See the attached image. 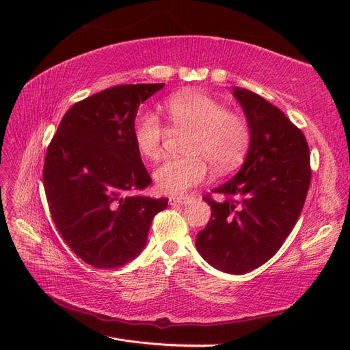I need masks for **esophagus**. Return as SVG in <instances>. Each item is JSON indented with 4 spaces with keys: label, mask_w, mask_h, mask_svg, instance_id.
Masks as SVG:
<instances>
[{
    "label": "esophagus",
    "mask_w": 350,
    "mask_h": 350,
    "mask_svg": "<svg viewBox=\"0 0 350 350\" xmlns=\"http://www.w3.org/2000/svg\"><path fill=\"white\" fill-rule=\"evenodd\" d=\"M189 200V197H169V204L171 206H183L187 204V201Z\"/></svg>",
    "instance_id": "obj_1"
}]
</instances>
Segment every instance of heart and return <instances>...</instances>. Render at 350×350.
I'll return each mask as SVG.
<instances>
[{"mask_svg": "<svg viewBox=\"0 0 350 350\" xmlns=\"http://www.w3.org/2000/svg\"><path fill=\"white\" fill-rule=\"evenodd\" d=\"M166 120L174 130L189 131L185 157L166 159L153 174L159 191L169 196L185 193L203 183L208 164L219 172L238 167L245 157L251 133L241 115L229 112L224 103L197 92H184L165 103ZM165 129L152 112L137 113L133 122L135 149L146 159L161 153Z\"/></svg>", "mask_w": 350, "mask_h": 350, "instance_id": "1", "label": "heart"}]
</instances>
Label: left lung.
Instances as JSON below:
<instances>
[{"mask_svg": "<svg viewBox=\"0 0 350 350\" xmlns=\"http://www.w3.org/2000/svg\"><path fill=\"white\" fill-rule=\"evenodd\" d=\"M232 94L247 116L251 140L239 172L211 189L225 198L204 201L211 208L196 247L215 269L243 274L279 251L298 220L311 183L305 135L279 108L251 90Z\"/></svg>", "mask_w": 350, "mask_h": 350, "instance_id": "left-lung-1", "label": "left lung"}]
</instances>
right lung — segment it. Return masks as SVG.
<instances>
[{
  "label": "right lung",
  "instance_id": "add662e5",
  "mask_svg": "<svg viewBox=\"0 0 350 350\" xmlns=\"http://www.w3.org/2000/svg\"><path fill=\"white\" fill-rule=\"evenodd\" d=\"M165 83L122 84L83 99L61 120L45 157L52 220L71 251L98 269H116L143 251L167 198L135 194L152 183L137 152L140 103Z\"/></svg>",
  "mask_w": 350,
  "mask_h": 350
}]
</instances>
